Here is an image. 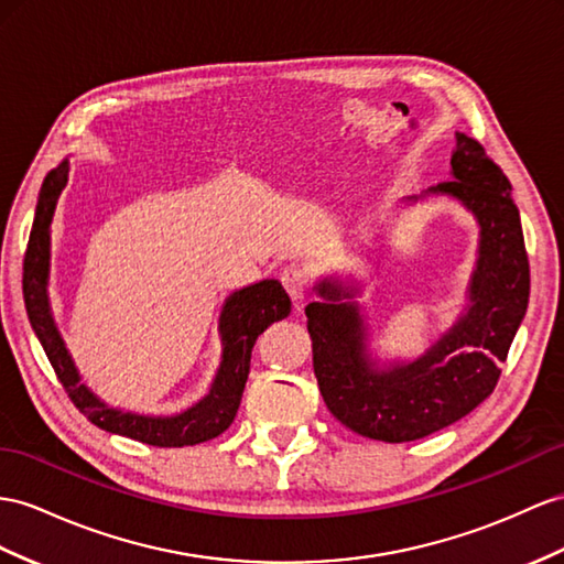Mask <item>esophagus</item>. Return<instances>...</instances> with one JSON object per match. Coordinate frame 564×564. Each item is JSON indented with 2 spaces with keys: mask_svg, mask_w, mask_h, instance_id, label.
<instances>
[{
  "mask_svg": "<svg viewBox=\"0 0 564 564\" xmlns=\"http://www.w3.org/2000/svg\"><path fill=\"white\" fill-rule=\"evenodd\" d=\"M281 283L288 291V295L293 297L295 305H300L302 300H305V293H307V276L305 271H302L300 267H285L283 273H281Z\"/></svg>",
  "mask_w": 564,
  "mask_h": 564,
  "instance_id": "1",
  "label": "esophagus"
}]
</instances>
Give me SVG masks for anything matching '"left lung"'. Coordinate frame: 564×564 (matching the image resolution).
Instances as JSON below:
<instances>
[{
	"label": "left lung",
	"instance_id": "obj_1",
	"mask_svg": "<svg viewBox=\"0 0 564 564\" xmlns=\"http://www.w3.org/2000/svg\"><path fill=\"white\" fill-rule=\"evenodd\" d=\"M451 176L420 197H451L479 226L467 302L455 324L412 359H381L355 295L362 285L324 276L305 307L314 377L326 408L365 438L405 443L455 424L494 393L529 305V259L512 185L476 140L455 133Z\"/></svg>",
	"mask_w": 564,
	"mask_h": 564
}]
</instances>
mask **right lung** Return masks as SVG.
Wrapping results in <instances>:
<instances>
[{"label":"right lung","instance_id":"right-lung-1","mask_svg":"<svg viewBox=\"0 0 564 564\" xmlns=\"http://www.w3.org/2000/svg\"><path fill=\"white\" fill-rule=\"evenodd\" d=\"M66 181L68 159L52 169L40 187L23 262V300L28 319H31L42 350L47 352L50 365L66 388L68 398L95 426L148 445L183 447L216 438L236 420L259 334H264L273 322H281L291 314V297L276 279H264L234 291L224 300L219 312L221 362L216 367L209 391L191 408L176 414H142L107 405L93 388L83 383L62 330L56 326L50 300L52 221Z\"/></svg>","mask_w":564,"mask_h":564}]
</instances>
